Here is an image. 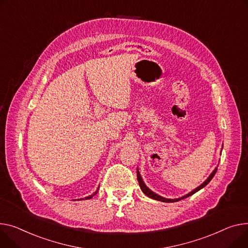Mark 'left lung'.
Here are the masks:
<instances>
[{"mask_svg":"<svg viewBox=\"0 0 248 248\" xmlns=\"http://www.w3.org/2000/svg\"><path fill=\"white\" fill-rule=\"evenodd\" d=\"M222 147H223V145H222ZM217 170V168L214 169L213 171L209 174V176L203 181V183H202L200 186H197L195 189L191 190V191L188 192L187 194H186V195H184V196H181V197H178V199H173V200H172V199H166V197L160 196V195L156 194L155 192H154L152 189L148 188V187L145 186V184L143 183L142 177L140 176V171H139V169H137V176H138V180H139V185H140V189H141L142 192H143L145 195H147L148 197H151V199L155 200V201H158V202H179V201H181V200L186 199V197L192 195L193 193L197 192L199 190H201L202 188H203L205 186H207V185L209 184V181H210V180L212 179V177L214 176V174H216Z\"/></svg>","mask_w":248,"mask_h":248,"instance_id":"obj_1","label":"left lung"}]
</instances>
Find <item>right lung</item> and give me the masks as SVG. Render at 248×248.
<instances>
[{
  "label": "right lung",
  "mask_w": 248,
  "mask_h": 248,
  "mask_svg": "<svg viewBox=\"0 0 248 248\" xmlns=\"http://www.w3.org/2000/svg\"><path fill=\"white\" fill-rule=\"evenodd\" d=\"M98 188H100V187H97V189L93 193V194H91V195H89V196H87V197H85V199H79V200H78V201H81V200H91L92 199V197L94 195V194H96L97 193V190H98Z\"/></svg>",
  "instance_id": "right-lung-1"
}]
</instances>
